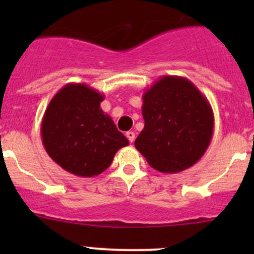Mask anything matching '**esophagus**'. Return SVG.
Returning a JSON list of instances; mask_svg holds the SVG:
<instances>
[{"label": "esophagus", "mask_w": 254, "mask_h": 254, "mask_svg": "<svg viewBox=\"0 0 254 254\" xmlns=\"http://www.w3.org/2000/svg\"><path fill=\"white\" fill-rule=\"evenodd\" d=\"M125 136L127 137V140H129L130 142H132L135 140V132L134 131H127V134H125Z\"/></svg>", "instance_id": "obj_1"}]
</instances>
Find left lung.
<instances>
[{
	"mask_svg": "<svg viewBox=\"0 0 254 254\" xmlns=\"http://www.w3.org/2000/svg\"><path fill=\"white\" fill-rule=\"evenodd\" d=\"M145 127L135 147L148 165L162 173H177L195 165L209 147L214 113L193 82L162 76L142 94Z\"/></svg>",
	"mask_w": 254,
	"mask_h": 254,
	"instance_id": "8db88e82",
	"label": "left lung"
}]
</instances>
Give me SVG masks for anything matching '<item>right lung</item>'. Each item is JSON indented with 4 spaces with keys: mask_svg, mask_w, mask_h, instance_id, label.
Listing matches in <instances>:
<instances>
[{
    "mask_svg": "<svg viewBox=\"0 0 254 254\" xmlns=\"http://www.w3.org/2000/svg\"><path fill=\"white\" fill-rule=\"evenodd\" d=\"M104 94L84 83H67L53 97L42 120L45 151L63 170L96 177L112 165L118 150L129 145L101 108Z\"/></svg>",
    "mask_w": 254,
    "mask_h": 254,
    "instance_id": "add662e5",
    "label": "right lung"
}]
</instances>
